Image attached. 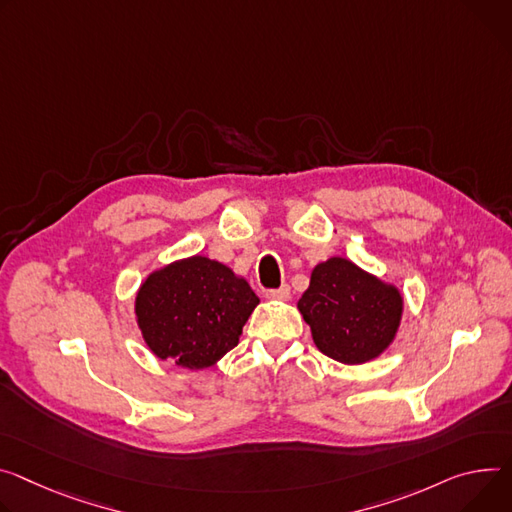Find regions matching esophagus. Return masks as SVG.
<instances>
[{
    "instance_id": "1",
    "label": "esophagus",
    "mask_w": 512,
    "mask_h": 512,
    "mask_svg": "<svg viewBox=\"0 0 512 512\" xmlns=\"http://www.w3.org/2000/svg\"><path fill=\"white\" fill-rule=\"evenodd\" d=\"M265 296L271 298V300H290V286L284 284L282 288H277V290H267Z\"/></svg>"
}]
</instances>
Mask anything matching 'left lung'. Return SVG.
Returning <instances> with one entry per match:
<instances>
[{
    "label": "left lung",
    "instance_id": "left-lung-1",
    "mask_svg": "<svg viewBox=\"0 0 512 512\" xmlns=\"http://www.w3.org/2000/svg\"><path fill=\"white\" fill-rule=\"evenodd\" d=\"M314 345L327 357L357 365L380 357L394 341L404 300L345 257H331L312 269L310 286L298 300Z\"/></svg>",
    "mask_w": 512,
    "mask_h": 512
}]
</instances>
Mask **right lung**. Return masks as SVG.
Instances as JSON below:
<instances>
[{
	"label": "right lung",
	"mask_w": 512,
	"mask_h": 512,
	"mask_svg": "<svg viewBox=\"0 0 512 512\" xmlns=\"http://www.w3.org/2000/svg\"><path fill=\"white\" fill-rule=\"evenodd\" d=\"M259 298L230 267L194 255L153 271L134 300L138 329L159 359L212 367L239 345Z\"/></svg>",
	"instance_id": "1"
}]
</instances>
